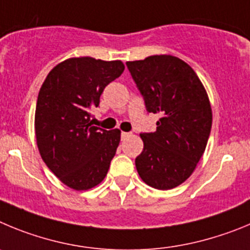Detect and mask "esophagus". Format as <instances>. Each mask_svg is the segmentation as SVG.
<instances>
[{
	"instance_id": "1",
	"label": "esophagus",
	"mask_w": 250,
	"mask_h": 250,
	"mask_svg": "<svg viewBox=\"0 0 250 250\" xmlns=\"http://www.w3.org/2000/svg\"><path fill=\"white\" fill-rule=\"evenodd\" d=\"M128 136H130L129 132H122V133H121V138L122 139H125V137H128Z\"/></svg>"
}]
</instances>
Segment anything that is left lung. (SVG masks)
Listing matches in <instances>:
<instances>
[{
  "instance_id": "obj_1",
  "label": "left lung",
  "mask_w": 250,
  "mask_h": 250,
  "mask_svg": "<svg viewBox=\"0 0 250 250\" xmlns=\"http://www.w3.org/2000/svg\"><path fill=\"white\" fill-rule=\"evenodd\" d=\"M148 113L161 116L157 130L141 133L136 158L142 181L172 189L189 178L203 156L212 128V108L201 80L184 61L169 55L127 62Z\"/></svg>"
}]
</instances>
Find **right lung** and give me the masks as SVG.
<instances>
[{
    "mask_svg": "<svg viewBox=\"0 0 250 250\" xmlns=\"http://www.w3.org/2000/svg\"><path fill=\"white\" fill-rule=\"evenodd\" d=\"M123 71L121 61L69 58L49 72L40 89L35 114L38 149L47 167L72 189L93 188L107 175L121 132L93 125L91 111Z\"/></svg>",
    "mask_w": 250,
    "mask_h": 250,
    "instance_id": "right-lung-1",
    "label": "right lung"
}]
</instances>
